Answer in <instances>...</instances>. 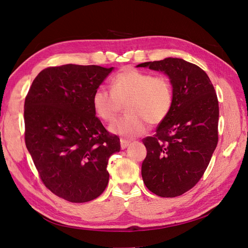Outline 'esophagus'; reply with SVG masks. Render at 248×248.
Returning a JSON list of instances; mask_svg holds the SVG:
<instances>
[{
	"label": "esophagus",
	"mask_w": 248,
	"mask_h": 248,
	"mask_svg": "<svg viewBox=\"0 0 248 248\" xmlns=\"http://www.w3.org/2000/svg\"><path fill=\"white\" fill-rule=\"evenodd\" d=\"M129 142H130L129 140H125V139H121V140H120V144H121V148H122V149H125V148L128 147Z\"/></svg>",
	"instance_id": "esophagus-1"
}]
</instances>
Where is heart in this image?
<instances>
[{
    "label": "heart",
    "mask_w": 248,
    "mask_h": 248,
    "mask_svg": "<svg viewBox=\"0 0 248 248\" xmlns=\"http://www.w3.org/2000/svg\"><path fill=\"white\" fill-rule=\"evenodd\" d=\"M174 103L171 81L164 76H154L127 67L111 80V90L99 87L92 97L93 108L103 122L114 121L123 106L127 115L111 124L112 133L134 138L145 133L148 122L162 123Z\"/></svg>",
    "instance_id": "1"
}]
</instances>
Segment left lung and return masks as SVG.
<instances>
[{
    "label": "left lung",
    "mask_w": 248,
    "mask_h": 248,
    "mask_svg": "<svg viewBox=\"0 0 248 248\" xmlns=\"http://www.w3.org/2000/svg\"><path fill=\"white\" fill-rule=\"evenodd\" d=\"M138 67L163 71L174 89L169 116L153 137L142 139L147 149L142 181L156 196L179 197L200 181L218 142L217 95L207 73L183 59L167 58Z\"/></svg>",
    "instance_id": "left-lung-1"
}]
</instances>
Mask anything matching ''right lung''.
I'll return each instance as SVG.
<instances>
[{"label":"right lung","mask_w":248,"mask_h":248,"mask_svg":"<svg viewBox=\"0 0 248 248\" xmlns=\"http://www.w3.org/2000/svg\"><path fill=\"white\" fill-rule=\"evenodd\" d=\"M111 68L66 64L43 69L25 100V141L42 183L59 198L86 202L107 188L120 139L95 115L92 97Z\"/></svg>","instance_id":"add662e5"}]
</instances>
